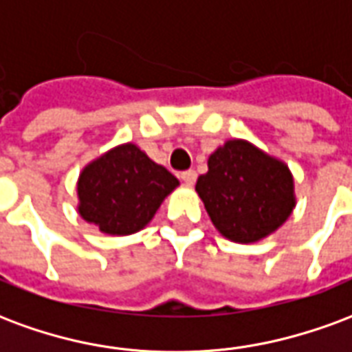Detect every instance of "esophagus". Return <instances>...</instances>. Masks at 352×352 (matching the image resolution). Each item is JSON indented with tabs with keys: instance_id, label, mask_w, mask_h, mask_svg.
Instances as JSON below:
<instances>
[{
	"instance_id": "34e87169",
	"label": "esophagus",
	"mask_w": 352,
	"mask_h": 352,
	"mask_svg": "<svg viewBox=\"0 0 352 352\" xmlns=\"http://www.w3.org/2000/svg\"><path fill=\"white\" fill-rule=\"evenodd\" d=\"M181 179H183L186 184H194L196 183V179H198V175H196V171H194V169H186V171L181 173Z\"/></svg>"
}]
</instances>
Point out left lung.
<instances>
[{"label":"left lung","mask_w":352,"mask_h":352,"mask_svg":"<svg viewBox=\"0 0 352 352\" xmlns=\"http://www.w3.org/2000/svg\"><path fill=\"white\" fill-rule=\"evenodd\" d=\"M209 171L198 177L196 190L211 221L237 243L270 236L294 207L292 175L283 162L247 141H228L209 156Z\"/></svg>","instance_id":"obj_1"}]
</instances>
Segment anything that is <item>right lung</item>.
Returning <instances> with one entry per match:
<instances>
[{
    "label": "right lung",
    "mask_w": 352,
    "mask_h": 352,
    "mask_svg": "<svg viewBox=\"0 0 352 352\" xmlns=\"http://www.w3.org/2000/svg\"><path fill=\"white\" fill-rule=\"evenodd\" d=\"M177 184L135 145L116 146L80 173L79 213L105 234L128 236L151 222Z\"/></svg>",
    "instance_id": "right-lung-1"
}]
</instances>
